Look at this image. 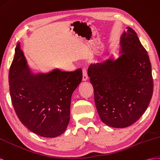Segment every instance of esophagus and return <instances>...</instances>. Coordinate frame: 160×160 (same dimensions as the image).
Wrapping results in <instances>:
<instances>
[{
  "mask_svg": "<svg viewBox=\"0 0 160 160\" xmlns=\"http://www.w3.org/2000/svg\"><path fill=\"white\" fill-rule=\"evenodd\" d=\"M82 73H83V76H82V80L83 81H86L88 80V77L87 74V70H86V68H83L82 69Z\"/></svg>",
  "mask_w": 160,
  "mask_h": 160,
  "instance_id": "obj_1",
  "label": "esophagus"
}]
</instances>
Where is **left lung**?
<instances>
[{
    "label": "left lung",
    "mask_w": 160,
    "mask_h": 160,
    "mask_svg": "<svg viewBox=\"0 0 160 160\" xmlns=\"http://www.w3.org/2000/svg\"><path fill=\"white\" fill-rule=\"evenodd\" d=\"M126 29L120 38L121 56L91 63L88 70L98 115L114 128H125L138 121L148 108L153 90L148 52L135 31Z\"/></svg>",
    "instance_id": "8db88e82"
}]
</instances>
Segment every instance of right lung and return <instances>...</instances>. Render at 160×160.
I'll return each mask as SVG.
<instances>
[{
  "label": "right lung",
  "instance_id": "right-lung-1",
  "mask_svg": "<svg viewBox=\"0 0 160 160\" xmlns=\"http://www.w3.org/2000/svg\"><path fill=\"white\" fill-rule=\"evenodd\" d=\"M17 45L8 74L12 106L21 122L33 133L56 138L66 131L70 119L71 98L82 80V71L32 72Z\"/></svg>",
  "mask_w": 160,
  "mask_h": 160
}]
</instances>
